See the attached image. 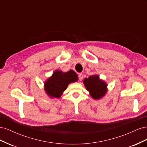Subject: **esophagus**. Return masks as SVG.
I'll use <instances>...</instances> for the list:
<instances>
[{"label": "esophagus", "mask_w": 147, "mask_h": 147, "mask_svg": "<svg viewBox=\"0 0 147 147\" xmlns=\"http://www.w3.org/2000/svg\"><path fill=\"white\" fill-rule=\"evenodd\" d=\"M83 75L82 74H79V75H78V79H79V80L82 81V80H83Z\"/></svg>", "instance_id": "obj_1"}]
</instances>
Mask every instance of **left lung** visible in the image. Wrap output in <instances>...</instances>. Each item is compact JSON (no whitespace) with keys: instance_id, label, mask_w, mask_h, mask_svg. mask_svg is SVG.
Listing matches in <instances>:
<instances>
[{"instance_id":"left-lung-1","label":"left lung","mask_w":147,"mask_h":147,"mask_svg":"<svg viewBox=\"0 0 147 147\" xmlns=\"http://www.w3.org/2000/svg\"><path fill=\"white\" fill-rule=\"evenodd\" d=\"M83 83L86 90L90 92L93 99H99L103 97L107 92V84L99 79L97 75H91L84 78Z\"/></svg>"}]
</instances>
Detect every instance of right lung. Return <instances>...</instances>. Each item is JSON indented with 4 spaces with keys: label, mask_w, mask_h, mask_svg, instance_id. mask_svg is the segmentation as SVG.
<instances>
[{
    "label": "right lung",
    "mask_w": 147,
    "mask_h": 147,
    "mask_svg": "<svg viewBox=\"0 0 147 147\" xmlns=\"http://www.w3.org/2000/svg\"><path fill=\"white\" fill-rule=\"evenodd\" d=\"M78 81V75L74 70L67 72L56 70L44 83L45 90L50 97L59 98L70 83Z\"/></svg>",
    "instance_id": "1"
}]
</instances>
